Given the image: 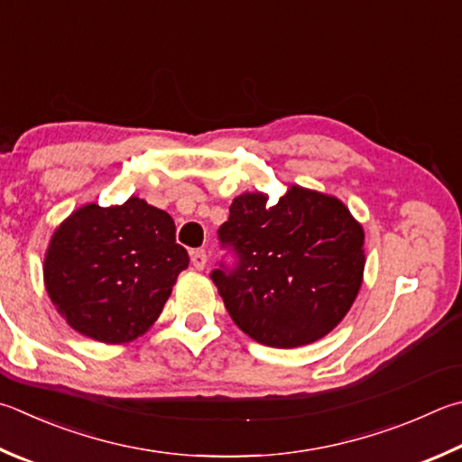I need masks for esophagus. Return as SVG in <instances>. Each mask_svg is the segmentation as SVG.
I'll return each instance as SVG.
<instances>
[{"label":"esophagus","mask_w":462,"mask_h":462,"mask_svg":"<svg viewBox=\"0 0 462 462\" xmlns=\"http://www.w3.org/2000/svg\"><path fill=\"white\" fill-rule=\"evenodd\" d=\"M191 264H194V268L196 271H204V266H206V260H208V256H206V250H191Z\"/></svg>","instance_id":"34e87169"}]
</instances>
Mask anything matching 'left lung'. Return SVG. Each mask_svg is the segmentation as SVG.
Here are the masks:
<instances>
[{"mask_svg":"<svg viewBox=\"0 0 462 462\" xmlns=\"http://www.w3.org/2000/svg\"><path fill=\"white\" fill-rule=\"evenodd\" d=\"M254 191L234 198L217 230L236 253L212 271L232 321L268 347L325 337L354 305L364 281V228L341 199L291 186L279 202Z\"/></svg>","mask_w":462,"mask_h":462,"instance_id":"1","label":"left lung"}]
</instances>
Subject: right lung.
Segmentation results:
<instances>
[{"instance_id": "1", "label": "right lung", "mask_w": 462, "mask_h": 462, "mask_svg": "<svg viewBox=\"0 0 462 462\" xmlns=\"http://www.w3.org/2000/svg\"><path fill=\"white\" fill-rule=\"evenodd\" d=\"M188 250L163 209L131 196L121 206L87 204L58 226L44 282L66 323L100 343H127L157 321Z\"/></svg>"}]
</instances>
